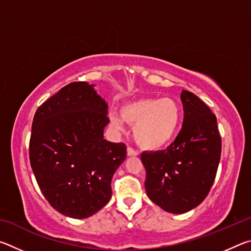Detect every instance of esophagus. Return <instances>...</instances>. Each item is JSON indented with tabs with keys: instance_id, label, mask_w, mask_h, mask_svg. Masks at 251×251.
I'll return each instance as SVG.
<instances>
[{
	"instance_id": "34e87169",
	"label": "esophagus",
	"mask_w": 251,
	"mask_h": 251,
	"mask_svg": "<svg viewBox=\"0 0 251 251\" xmlns=\"http://www.w3.org/2000/svg\"><path fill=\"white\" fill-rule=\"evenodd\" d=\"M127 155H128V156H137L138 151H135L134 148H131V147H127Z\"/></svg>"
}]
</instances>
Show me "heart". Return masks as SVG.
<instances>
[{"label":"heart","instance_id":"heart-1","mask_svg":"<svg viewBox=\"0 0 251 251\" xmlns=\"http://www.w3.org/2000/svg\"><path fill=\"white\" fill-rule=\"evenodd\" d=\"M115 128L122 129L123 121L134 126V137L145 150H159L172 141L179 127L181 109L175 100L143 99L122 106L121 116L109 114Z\"/></svg>","mask_w":251,"mask_h":251}]
</instances>
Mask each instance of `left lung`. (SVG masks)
<instances>
[{"label": "left lung", "instance_id": "8db88e82", "mask_svg": "<svg viewBox=\"0 0 251 251\" xmlns=\"http://www.w3.org/2000/svg\"><path fill=\"white\" fill-rule=\"evenodd\" d=\"M184 122L167 150L144 151L147 196L172 214L197 207L209 193L217 174L222 137L210 108L188 91H182Z\"/></svg>", "mask_w": 251, "mask_h": 251}]
</instances>
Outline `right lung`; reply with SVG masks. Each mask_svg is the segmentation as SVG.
<instances>
[{
  "instance_id": "obj_1",
  "label": "right lung",
  "mask_w": 251,
  "mask_h": 251,
  "mask_svg": "<svg viewBox=\"0 0 251 251\" xmlns=\"http://www.w3.org/2000/svg\"><path fill=\"white\" fill-rule=\"evenodd\" d=\"M107 104L94 85L74 82L37 108L29 161L44 197L55 210L83 219L112 197L113 175L126 158L124 143L104 139Z\"/></svg>"
}]
</instances>
